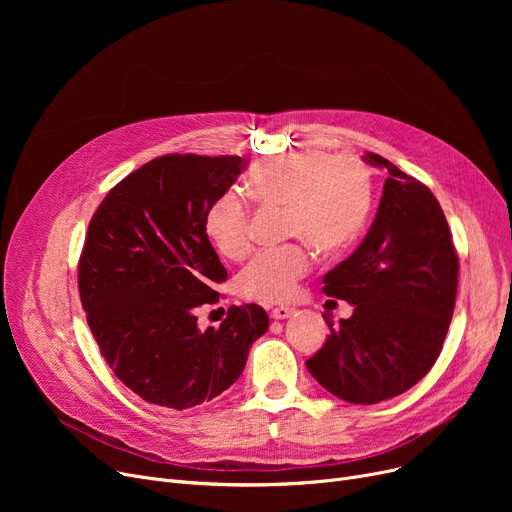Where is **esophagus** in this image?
Returning <instances> with one entry per match:
<instances>
[{
    "label": "esophagus",
    "instance_id": "34e87169",
    "mask_svg": "<svg viewBox=\"0 0 512 512\" xmlns=\"http://www.w3.org/2000/svg\"><path fill=\"white\" fill-rule=\"evenodd\" d=\"M292 315H294V309H292V307L280 305V307H274V309H272V317H274V319H288V317H292Z\"/></svg>",
    "mask_w": 512,
    "mask_h": 512
}]
</instances>
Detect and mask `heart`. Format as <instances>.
<instances>
[{
	"label": "heart",
	"instance_id": "1",
	"mask_svg": "<svg viewBox=\"0 0 512 512\" xmlns=\"http://www.w3.org/2000/svg\"><path fill=\"white\" fill-rule=\"evenodd\" d=\"M249 193L259 203L286 207L288 236H301L321 253L351 242L369 213L371 182L357 159L303 151L259 164L249 178ZM205 230L224 257L240 259L251 247L247 201L226 191L205 215ZM311 257L299 242L257 253L238 276L249 299L284 301L307 274Z\"/></svg>",
	"mask_w": 512,
	"mask_h": 512
}]
</instances>
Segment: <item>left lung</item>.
I'll list each match as a JSON object with an SVG mask.
<instances>
[{"mask_svg":"<svg viewBox=\"0 0 512 512\" xmlns=\"http://www.w3.org/2000/svg\"><path fill=\"white\" fill-rule=\"evenodd\" d=\"M363 159L388 174L382 201L359 249L324 276L328 297L355 311L336 328L328 321L307 369L334 396L373 405L413 388L440 357L459 255L434 193L378 153Z\"/></svg>","mask_w":512,"mask_h":512,"instance_id":"obj_1","label":"left lung"}]
</instances>
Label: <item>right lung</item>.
Instances as JSON below:
<instances>
[{
	"label": "right lung",
	"instance_id": "add662e5",
	"mask_svg": "<svg viewBox=\"0 0 512 512\" xmlns=\"http://www.w3.org/2000/svg\"><path fill=\"white\" fill-rule=\"evenodd\" d=\"M247 159L161 155L128 174L93 213L78 292L101 357L151 405L191 409L228 390L251 344L270 328L259 305L230 307L220 328H197L228 278L205 230L213 201Z\"/></svg>",
	"mask_w": 512,
	"mask_h": 512
}]
</instances>
